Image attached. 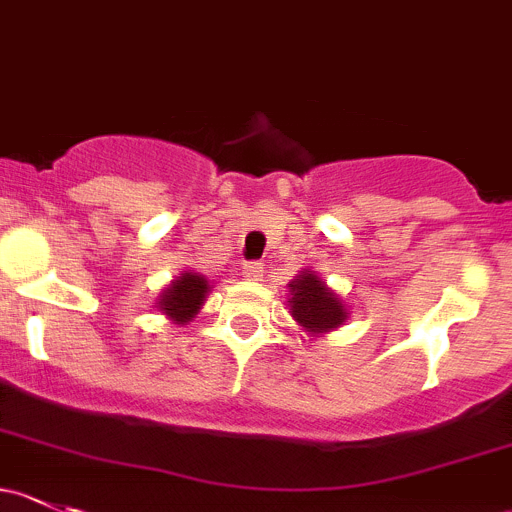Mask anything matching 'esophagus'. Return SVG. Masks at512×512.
<instances>
[{
	"label": "esophagus",
	"instance_id": "esophagus-1",
	"mask_svg": "<svg viewBox=\"0 0 512 512\" xmlns=\"http://www.w3.org/2000/svg\"><path fill=\"white\" fill-rule=\"evenodd\" d=\"M262 272H265V265H262V262H245V265H242V277L247 279H260Z\"/></svg>",
	"mask_w": 512,
	"mask_h": 512
}]
</instances>
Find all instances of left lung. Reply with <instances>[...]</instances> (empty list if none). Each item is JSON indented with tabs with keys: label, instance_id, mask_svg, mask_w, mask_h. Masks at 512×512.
I'll list each match as a JSON object with an SVG mask.
<instances>
[{
	"label": "left lung",
	"instance_id": "1",
	"mask_svg": "<svg viewBox=\"0 0 512 512\" xmlns=\"http://www.w3.org/2000/svg\"><path fill=\"white\" fill-rule=\"evenodd\" d=\"M289 314L294 316L304 331H311L314 336L319 333H328L338 328L348 319V311L343 301L333 289L321 282L316 272L304 270L297 279L289 282Z\"/></svg>",
	"mask_w": 512,
	"mask_h": 512
}]
</instances>
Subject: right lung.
<instances>
[{
	"instance_id": "obj_1",
	"label": "right lung",
	"mask_w": 512,
	"mask_h": 512,
	"mask_svg": "<svg viewBox=\"0 0 512 512\" xmlns=\"http://www.w3.org/2000/svg\"><path fill=\"white\" fill-rule=\"evenodd\" d=\"M208 279L203 274L184 272L159 294V311L174 324H188L198 314L208 294Z\"/></svg>"
}]
</instances>
